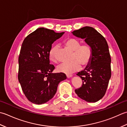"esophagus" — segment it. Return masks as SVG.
Instances as JSON below:
<instances>
[{
	"label": "esophagus",
	"mask_w": 127,
	"mask_h": 127,
	"mask_svg": "<svg viewBox=\"0 0 127 127\" xmlns=\"http://www.w3.org/2000/svg\"><path fill=\"white\" fill-rule=\"evenodd\" d=\"M66 76H67V78H71V77H72V75H71V74H67Z\"/></svg>",
	"instance_id": "1"
}]
</instances>
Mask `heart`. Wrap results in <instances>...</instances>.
I'll return each mask as SVG.
<instances>
[{"label":"heart","mask_w":127,"mask_h":127,"mask_svg":"<svg viewBox=\"0 0 127 127\" xmlns=\"http://www.w3.org/2000/svg\"><path fill=\"white\" fill-rule=\"evenodd\" d=\"M64 45L73 53L71 62L69 64H63L59 66L57 69L59 72L66 74H71L79 71L81 68L89 66L93 57L92 49L88 44H81L78 39L75 38H67L64 41ZM59 45L55 44L51 46L49 51V59L54 63H58L57 54Z\"/></svg>","instance_id":"obj_1"}]
</instances>
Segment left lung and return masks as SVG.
<instances>
[{"label":"left lung","mask_w":127,"mask_h":127,"mask_svg":"<svg viewBox=\"0 0 127 127\" xmlns=\"http://www.w3.org/2000/svg\"><path fill=\"white\" fill-rule=\"evenodd\" d=\"M84 39L92 49L93 57L89 66L77 74L82 79L81 87L75 92L82 99L95 102L104 96L111 76V59L105 38L94 28L86 26L72 32Z\"/></svg>","instance_id":"1"}]
</instances>
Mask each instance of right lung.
<instances>
[{
	"label": "right lung",
	"instance_id": "obj_1",
	"mask_svg": "<svg viewBox=\"0 0 127 127\" xmlns=\"http://www.w3.org/2000/svg\"><path fill=\"white\" fill-rule=\"evenodd\" d=\"M64 32L39 28L27 35L22 43L19 57L18 79L27 99L42 104L52 99L58 84L67 78L64 73H53L49 51L55 41Z\"/></svg>",
	"mask_w": 127,
	"mask_h": 127
}]
</instances>
